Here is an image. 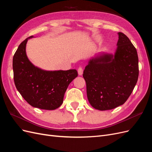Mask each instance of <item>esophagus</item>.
I'll use <instances>...</instances> for the list:
<instances>
[{"mask_svg":"<svg viewBox=\"0 0 152 152\" xmlns=\"http://www.w3.org/2000/svg\"><path fill=\"white\" fill-rule=\"evenodd\" d=\"M78 75H82V74H83V69H82V67H79L78 69Z\"/></svg>","mask_w":152,"mask_h":152,"instance_id":"1","label":"esophagus"}]
</instances>
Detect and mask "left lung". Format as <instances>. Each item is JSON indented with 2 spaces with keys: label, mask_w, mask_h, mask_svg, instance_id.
<instances>
[{
  "label": "left lung",
  "mask_w": 152,
  "mask_h": 152,
  "mask_svg": "<svg viewBox=\"0 0 152 152\" xmlns=\"http://www.w3.org/2000/svg\"><path fill=\"white\" fill-rule=\"evenodd\" d=\"M118 35L114 55L101 53L93 57L83 71L88 100L100 111L123 105L138 81L137 51L126 35L121 32Z\"/></svg>",
  "instance_id": "left-lung-1"
}]
</instances>
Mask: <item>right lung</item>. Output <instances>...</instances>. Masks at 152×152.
Wrapping results in <instances>:
<instances>
[{
	"label": "right lung",
	"mask_w": 152,
	"mask_h": 152,
	"mask_svg": "<svg viewBox=\"0 0 152 152\" xmlns=\"http://www.w3.org/2000/svg\"><path fill=\"white\" fill-rule=\"evenodd\" d=\"M33 37L24 40L13 56L15 86L31 106L54 110L61 105L68 86L78 76V73L75 69L46 71L35 66L26 53L27 41Z\"/></svg>",
	"instance_id": "obj_1"
}]
</instances>
